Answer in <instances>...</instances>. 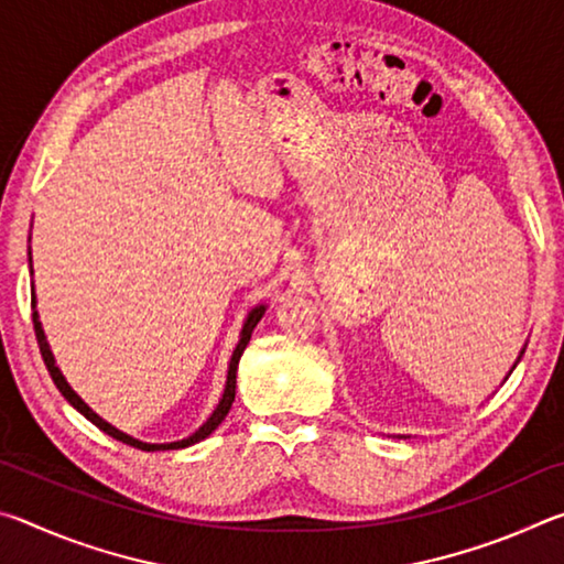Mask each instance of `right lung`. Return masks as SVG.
<instances>
[{
    "mask_svg": "<svg viewBox=\"0 0 564 564\" xmlns=\"http://www.w3.org/2000/svg\"><path fill=\"white\" fill-rule=\"evenodd\" d=\"M32 261V259H30ZM34 303H36V299L32 295V308H34ZM263 313H265V305H256V308L248 313V318L243 321V328H241V338H238V346H236V350H234V356H231V362H228V376H226V388H224V395H221V400H218V405H216V410L212 413V417L206 420V423L198 427V431L194 433V435H188V437H184V441H176V443H141V441H137V437H131V435H127V433H121V431H117V427L113 425H109L107 420L104 417H99L97 413H94V410L84 403V400L74 393L72 390V386L66 383V378L62 376V370L56 368V362H54V356H52V350H50V343H46V336H44V330H42V321H40V313H32V321H34V333H36V343H40V350H42V358H44V366H46V370H50V376H52V380H54V386L59 388V393L69 400V403L79 410V413L87 417V420H91L94 425L99 427V431H104L107 435H111L113 441H119V443H127V445H131V447H139V451H147V453H154V451H181V447H188V445H194V443H202L204 437H208L212 435L218 425H221V420L228 415V410H231V405H234V398H236V370H238V360H241V356H243V350H246V346H248V340H251V333H253V328H256V323H259L261 318H263Z\"/></svg>",
    "mask_w": 564,
    "mask_h": 564,
    "instance_id": "1",
    "label": "right lung"
}]
</instances>
